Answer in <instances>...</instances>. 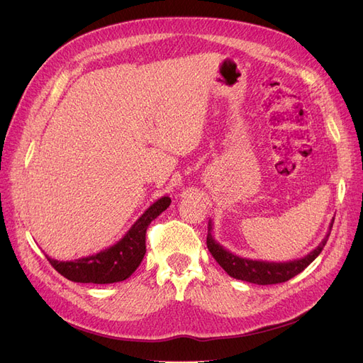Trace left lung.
<instances>
[{
  "label": "left lung",
  "mask_w": 363,
  "mask_h": 363,
  "mask_svg": "<svg viewBox=\"0 0 363 363\" xmlns=\"http://www.w3.org/2000/svg\"><path fill=\"white\" fill-rule=\"evenodd\" d=\"M335 218L332 219L328 232L324 236V239L320 242L315 250H312L309 255H306L301 259H295L289 262H267V260H252L247 257H239L233 252L225 250L221 244L216 242L215 238L212 236V221L208 219L207 227V248L211 251L213 259L219 263L230 277L244 280L248 283L256 284H276L288 281L289 279L295 277L296 274H300L304 268H307L311 263L320 256V252L325 247L328 236H330L332 227H333Z\"/></svg>",
  "instance_id": "1"
}]
</instances>
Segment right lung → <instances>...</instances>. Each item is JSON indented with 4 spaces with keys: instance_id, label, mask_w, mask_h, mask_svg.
I'll return each instance as SVG.
<instances>
[{
    "instance_id": "right-lung-1",
    "label": "right lung",
    "mask_w": 363,
    "mask_h": 363,
    "mask_svg": "<svg viewBox=\"0 0 363 363\" xmlns=\"http://www.w3.org/2000/svg\"><path fill=\"white\" fill-rule=\"evenodd\" d=\"M171 204L168 195L152 203L138 221L116 244L92 256L75 260H56L47 256L52 268L63 277L75 283L107 284L128 279L145 256V233L152 219H156Z\"/></svg>"
}]
</instances>
